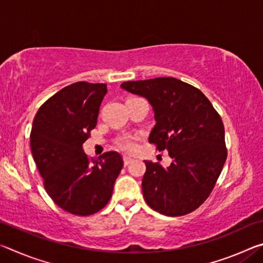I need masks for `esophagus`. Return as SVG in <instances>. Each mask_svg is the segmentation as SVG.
<instances>
[{"mask_svg": "<svg viewBox=\"0 0 263 263\" xmlns=\"http://www.w3.org/2000/svg\"><path fill=\"white\" fill-rule=\"evenodd\" d=\"M132 161H133L132 158H130V157H124V164H125V166H127V164H130Z\"/></svg>", "mask_w": 263, "mask_h": 263, "instance_id": "obj_1", "label": "esophagus"}]
</instances>
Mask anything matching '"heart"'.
I'll return each mask as SVG.
<instances>
[{"label":"heart","instance_id":"obj_1","mask_svg":"<svg viewBox=\"0 0 263 263\" xmlns=\"http://www.w3.org/2000/svg\"><path fill=\"white\" fill-rule=\"evenodd\" d=\"M117 146L121 149L125 151V152L128 153H133L136 152L137 149V138L132 137V136H125L119 138L117 141Z\"/></svg>","mask_w":263,"mask_h":263}]
</instances>
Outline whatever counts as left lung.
<instances>
[{
  "instance_id": "8db88e82",
  "label": "left lung",
  "mask_w": 263,
  "mask_h": 263,
  "mask_svg": "<svg viewBox=\"0 0 263 263\" xmlns=\"http://www.w3.org/2000/svg\"><path fill=\"white\" fill-rule=\"evenodd\" d=\"M122 88L149 101L157 124L148 141L173 159L167 168L145 161L146 203L171 217L195 211L210 196L228 158L219 114L199 89L175 78L127 81Z\"/></svg>"
}]
</instances>
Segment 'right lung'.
Returning <instances> with one entry per match:
<instances>
[{"label":"right lung","mask_w":263,"mask_h":263,"mask_svg":"<svg viewBox=\"0 0 263 263\" xmlns=\"http://www.w3.org/2000/svg\"><path fill=\"white\" fill-rule=\"evenodd\" d=\"M105 94V83L69 84L39 108L31 128V152L44 188L58 206L77 216L94 215L108 204L123 168L117 152L94 160L82 151Z\"/></svg>","instance_id":"right-lung-1"}]
</instances>
